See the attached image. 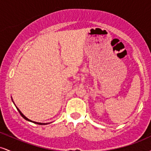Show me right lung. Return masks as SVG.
<instances>
[{"label": "right lung", "mask_w": 151, "mask_h": 151, "mask_svg": "<svg viewBox=\"0 0 151 151\" xmlns=\"http://www.w3.org/2000/svg\"><path fill=\"white\" fill-rule=\"evenodd\" d=\"M11 99H12V97H11ZM12 101H13V104H14V101H13V99H12ZM15 107H16V109H18V111H19V113H20V115L22 116V117L24 119H25L26 121H30V122H32V123H34V124H39V125H46V124H50V123H39V122H35V121H32V120H30V119H27V117L25 116V115H24L22 113L21 111H20V109H19L18 107L16 106H15Z\"/></svg>", "instance_id": "obj_1"}]
</instances>
